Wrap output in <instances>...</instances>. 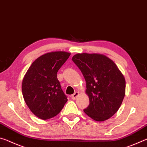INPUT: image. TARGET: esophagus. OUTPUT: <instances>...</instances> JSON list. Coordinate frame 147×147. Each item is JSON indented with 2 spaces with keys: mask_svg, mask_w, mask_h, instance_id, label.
I'll list each match as a JSON object with an SVG mask.
<instances>
[{
  "mask_svg": "<svg viewBox=\"0 0 147 147\" xmlns=\"http://www.w3.org/2000/svg\"><path fill=\"white\" fill-rule=\"evenodd\" d=\"M78 94H79V93H78V91H76L75 93H74V94H72V95H71V98H73V100H75V99L76 98L77 96H78Z\"/></svg>",
  "mask_w": 147,
  "mask_h": 147,
  "instance_id": "esophagus-1",
  "label": "esophagus"
}]
</instances>
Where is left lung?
I'll list each match as a JSON object with an SVG mask.
<instances>
[{
	"label": "left lung",
	"instance_id": "left-lung-1",
	"mask_svg": "<svg viewBox=\"0 0 147 147\" xmlns=\"http://www.w3.org/2000/svg\"><path fill=\"white\" fill-rule=\"evenodd\" d=\"M72 60L86 82L89 105L84 109L91 119L104 121L120 108L125 95L124 77L115 63L100 54H77Z\"/></svg>",
	"mask_w": 147,
	"mask_h": 147
}]
</instances>
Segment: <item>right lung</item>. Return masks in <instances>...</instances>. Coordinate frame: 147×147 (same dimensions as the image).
<instances>
[{
  "instance_id": "right-lung-1",
  "label": "right lung",
  "mask_w": 147,
  "mask_h": 147,
  "mask_svg": "<svg viewBox=\"0 0 147 147\" xmlns=\"http://www.w3.org/2000/svg\"><path fill=\"white\" fill-rule=\"evenodd\" d=\"M70 55L62 51L43 54L32 63L24 77L22 91L24 101L41 119L58 115L67 101L57 73Z\"/></svg>"
}]
</instances>
